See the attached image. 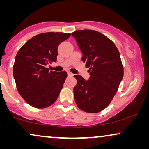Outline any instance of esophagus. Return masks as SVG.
Returning <instances> with one entry per match:
<instances>
[{
  "label": "esophagus",
  "instance_id": "34e87169",
  "mask_svg": "<svg viewBox=\"0 0 149 149\" xmlns=\"http://www.w3.org/2000/svg\"><path fill=\"white\" fill-rule=\"evenodd\" d=\"M67 74H68V76H70V77L73 76V74H72V73H71L70 72H67Z\"/></svg>",
  "mask_w": 149,
  "mask_h": 149
}]
</instances>
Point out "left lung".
Masks as SVG:
<instances>
[{"label": "left lung", "mask_w": 149, "mask_h": 149, "mask_svg": "<svg viewBox=\"0 0 149 149\" xmlns=\"http://www.w3.org/2000/svg\"><path fill=\"white\" fill-rule=\"evenodd\" d=\"M72 36L83 54L82 61L89 68L90 77L85 81L74 75V100L79 109L89 113H99L107 108L117 93L123 77L119 52L109 38L91 30H77Z\"/></svg>", "instance_id": "1"}]
</instances>
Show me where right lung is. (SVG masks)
Listing matches in <instances>:
<instances>
[{"label": "right lung", "mask_w": 149, "mask_h": 149, "mask_svg": "<svg viewBox=\"0 0 149 149\" xmlns=\"http://www.w3.org/2000/svg\"><path fill=\"white\" fill-rule=\"evenodd\" d=\"M70 36L63 32H45L33 36L18 51L13 74L18 92L32 107L44 109L53 104L66 80V71H49L56 62L58 47Z\"/></svg>", "instance_id": "add662e5"}]
</instances>
